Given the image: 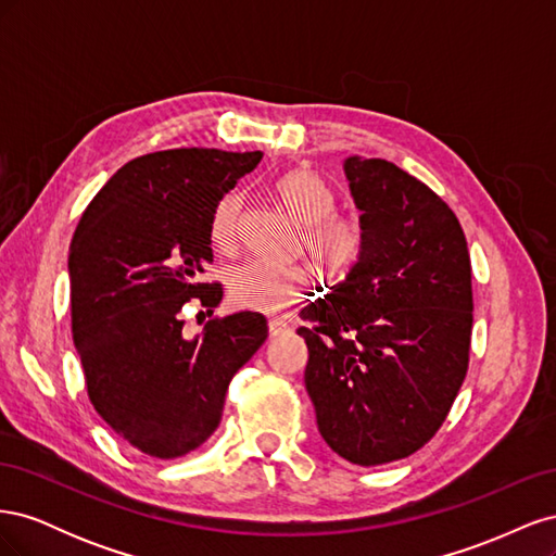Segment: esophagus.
I'll use <instances>...</instances> for the list:
<instances>
[{
	"instance_id": "1",
	"label": "esophagus",
	"mask_w": 556,
	"mask_h": 556,
	"mask_svg": "<svg viewBox=\"0 0 556 556\" xmlns=\"http://www.w3.org/2000/svg\"><path fill=\"white\" fill-rule=\"evenodd\" d=\"M288 331H290V325L285 323V319H268V333H271V339L288 333Z\"/></svg>"
}]
</instances>
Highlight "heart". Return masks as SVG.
<instances>
[{
    "label": "heart",
    "instance_id": "1",
    "mask_svg": "<svg viewBox=\"0 0 556 556\" xmlns=\"http://www.w3.org/2000/svg\"><path fill=\"white\" fill-rule=\"evenodd\" d=\"M278 197L301 223L311 257L329 274H343L355 266L366 250V223L352 208H333L336 192L313 172H292L276 185ZM243 199L229 192L217 201L211 215V241L217 250H231L239 241ZM229 296L237 306L257 313H285L304 301L313 290V274L306 264H278L268 260H248L233 266L229 276Z\"/></svg>",
    "mask_w": 556,
    "mask_h": 556
}]
</instances>
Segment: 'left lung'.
<instances>
[{
    "mask_svg": "<svg viewBox=\"0 0 556 556\" xmlns=\"http://www.w3.org/2000/svg\"><path fill=\"white\" fill-rule=\"evenodd\" d=\"M366 250L301 311L306 390L327 445L357 466L410 457L441 429L468 371L473 288L457 215L387 160H345Z\"/></svg>",
    "mask_w": 556,
    "mask_h": 556,
    "instance_id": "left-lung-1",
    "label": "left lung"
}]
</instances>
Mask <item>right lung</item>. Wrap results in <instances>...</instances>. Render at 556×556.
I'll use <instances>...</instances> for the list:
<instances>
[{
    "label": "right lung",
    "mask_w": 556,
    "mask_h": 556,
    "mask_svg": "<svg viewBox=\"0 0 556 556\" xmlns=\"http://www.w3.org/2000/svg\"><path fill=\"white\" fill-rule=\"evenodd\" d=\"M260 160V150L215 148L141 155L109 178L74 231L72 331L88 396L150 457H182L211 439L233 374L268 336L250 311L182 336L185 306L213 315L223 301L220 282L199 278L213 262V208Z\"/></svg>",
    "instance_id": "obj_1"
}]
</instances>
